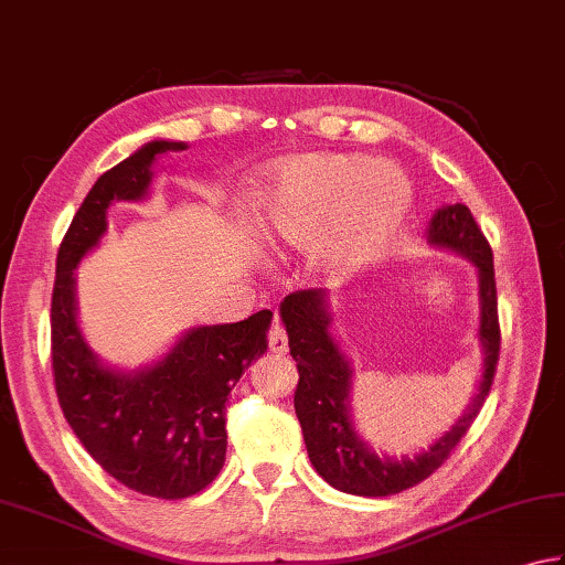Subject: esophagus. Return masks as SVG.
I'll return each instance as SVG.
<instances>
[{
  "instance_id": "1",
  "label": "esophagus",
  "mask_w": 565,
  "mask_h": 565,
  "mask_svg": "<svg viewBox=\"0 0 565 565\" xmlns=\"http://www.w3.org/2000/svg\"><path fill=\"white\" fill-rule=\"evenodd\" d=\"M268 347L273 354H287V334H285V327L280 324V319L275 317L273 324H270V332H268Z\"/></svg>"
}]
</instances>
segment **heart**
I'll list each match as a JSON object with an SVG mask.
<instances>
[{
    "mask_svg": "<svg viewBox=\"0 0 565 565\" xmlns=\"http://www.w3.org/2000/svg\"><path fill=\"white\" fill-rule=\"evenodd\" d=\"M411 186L396 167L356 154H302L275 169L253 201V226L270 253H310L312 270L342 278L396 238Z\"/></svg>",
    "mask_w": 565,
    "mask_h": 565,
    "instance_id": "1",
    "label": "heart"
}]
</instances>
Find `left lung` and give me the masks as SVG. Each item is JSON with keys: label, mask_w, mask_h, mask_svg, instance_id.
<instances>
[{"label": "left lung", "mask_w": 565, "mask_h": 565, "mask_svg": "<svg viewBox=\"0 0 565 565\" xmlns=\"http://www.w3.org/2000/svg\"><path fill=\"white\" fill-rule=\"evenodd\" d=\"M428 243L448 248L472 260L480 278V344L484 366L477 396L452 428L435 440L428 450L393 460L376 455L361 440L351 420V371L342 349L334 342L329 324V300L324 290H300L280 302V317L290 339V354L297 361L295 413L302 425L307 455L322 480L339 492L356 497H388L420 484L448 460L450 452L472 428L484 398L492 388L499 359V319L492 248L465 204L435 211L428 226Z\"/></svg>", "instance_id": "1"}]
</instances>
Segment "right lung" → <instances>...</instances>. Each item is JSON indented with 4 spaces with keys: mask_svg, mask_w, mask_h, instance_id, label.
I'll use <instances>...</instances> for the list:
<instances>
[{
    "mask_svg": "<svg viewBox=\"0 0 565 565\" xmlns=\"http://www.w3.org/2000/svg\"><path fill=\"white\" fill-rule=\"evenodd\" d=\"M184 142L154 140L108 169L71 221L56 258L51 297V364L61 411L83 448L117 482L157 499H184L216 480L226 462V401L268 349L270 310L243 322L194 327L152 366L100 364L76 319L73 270L108 231L113 201H140L152 164Z\"/></svg>",
    "mask_w": 565,
    "mask_h": 565,
    "instance_id": "add662e5",
    "label": "right lung"
}]
</instances>
